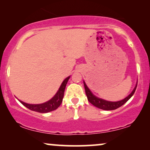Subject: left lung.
I'll return each mask as SVG.
<instances>
[{
  "instance_id": "1",
  "label": "left lung",
  "mask_w": 150,
  "mask_h": 150,
  "mask_svg": "<svg viewBox=\"0 0 150 150\" xmlns=\"http://www.w3.org/2000/svg\"><path fill=\"white\" fill-rule=\"evenodd\" d=\"M83 85H84L85 91L88 100L90 103H92L93 105H95V107L98 108H100L101 110H115L118 108L119 107H121V105H123L124 103H126L127 101L132 97V95H134V92L136 91V88H137V81L135 85V87L134 88V89L132 90V91L131 92L130 94L127 95L125 98L123 99L122 100L117 101H110L99 98V97H97V96L95 95L93 93H92V91L90 90L89 88L87 86L86 83L84 80H83Z\"/></svg>"
}]
</instances>
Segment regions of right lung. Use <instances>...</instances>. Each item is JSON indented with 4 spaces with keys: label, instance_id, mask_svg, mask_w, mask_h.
Segmentation results:
<instances>
[{
    "label": "right lung",
    "instance_id": "1",
    "mask_svg": "<svg viewBox=\"0 0 150 150\" xmlns=\"http://www.w3.org/2000/svg\"><path fill=\"white\" fill-rule=\"evenodd\" d=\"M70 77H71V76L67 77L62 81L60 87L59 88L58 91L55 93V95L50 100L46 101L45 103H39V104H31V103L23 102V101L19 100V99L18 101L22 104L27 107V108L31 110L38 112L47 113L49 112L55 110L61 105L62 102L66 86H67V83Z\"/></svg>",
    "mask_w": 150,
    "mask_h": 150
}]
</instances>
